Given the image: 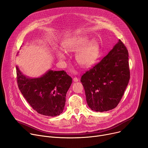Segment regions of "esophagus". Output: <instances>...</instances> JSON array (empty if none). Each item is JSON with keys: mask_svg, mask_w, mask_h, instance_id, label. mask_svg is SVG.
<instances>
[{"mask_svg": "<svg viewBox=\"0 0 148 148\" xmlns=\"http://www.w3.org/2000/svg\"><path fill=\"white\" fill-rule=\"evenodd\" d=\"M78 80H78V78H77V77H74V78H73V81H74V82H77Z\"/></svg>", "mask_w": 148, "mask_h": 148, "instance_id": "obj_1", "label": "esophagus"}]
</instances>
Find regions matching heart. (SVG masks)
<instances>
[{"instance_id":"b5f03b06","label":"heart","mask_w":148,"mask_h":148,"mask_svg":"<svg viewBox=\"0 0 148 148\" xmlns=\"http://www.w3.org/2000/svg\"><path fill=\"white\" fill-rule=\"evenodd\" d=\"M64 50L68 52H77L76 60L83 67H89L92 65L99 55V46L97 42L85 36L75 37L63 45ZM57 55L60 60H64L65 55L59 51Z\"/></svg>"}]
</instances>
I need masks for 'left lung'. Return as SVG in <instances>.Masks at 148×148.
<instances>
[{
	"label": "left lung",
	"instance_id": "obj_1",
	"mask_svg": "<svg viewBox=\"0 0 148 148\" xmlns=\"http://www.w3.org/2000/svg\"><path fill=\"white\" fill-rule=\"evenodd\" d=\"M129 53L119 40L112 50L81 78L92 110H111L119 103L130 80Z\"/></svg>",
	"mask_w": 148,
	"mask_h": 148
}]
</instances>
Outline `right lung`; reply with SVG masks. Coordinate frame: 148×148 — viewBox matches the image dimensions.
I'll return each mask as SVG.
<instances>
[{
    "mask_svg": "<svg viewBox=\"0 0 148 148\" xmlns=\"http://www.w3.org/2000/svg\"><path fill=\"white\" fill-rule=\"evenodd\" d=\"M16 69L19 90L34 110L46 116L60 115L64 109L72 78L62 71L49 70L42 77L31 78Z\"/></svg>",
    "mask_w": 148,
    "mask_h": 148,
    "instance_id": "right-lung-1",
    "label": "right lung"
}]
</instances>
